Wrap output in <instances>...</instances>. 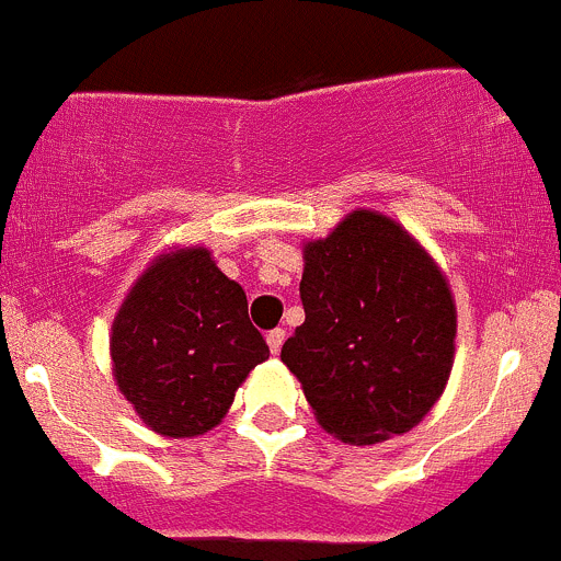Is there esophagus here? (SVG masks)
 Instances as JSON below:
<instances>
[{"label": "esophagus", "instance_id": "esophagus-1", "mask_svg": "<svg viewBox=\"0 0 561 561\" xmlns=\"http://www.w3.org/2000/svg\"><path fill=\"white\" fill-rule=\"evenodd\" d=\"M265 341H268L271 352H274V355H279V352H282V343H285V330H271Z\"/></svg>", "mask_w": 561, "mask_h": 561}]
</instances>
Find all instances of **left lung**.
<instances>
[{
    "mask_svg": "<svg viewBox=\"0 0 561 561\" xmlns=\"http://www.w3.org/2000/svg\"><path fill=\"white\" fill-rule=\"evenodd\" d=\"M305 324L282 346L318 425L341 442L408 433L442 397L456 301L433 256L380 211L355 209L305 243Z\"/></svg>",
    "mask_w": 561,
    "mask_h": 561,
    "instance_id": "1",
    "label": "left lung"
}]
</instances>
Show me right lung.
<instances>
[{
	"label": "right lung",
	"instance_id": "right-lung-1",
	"mask_svg": "<svg viewBox=\"0 0 561 561\" xmlns=\"http://www.w3.org/2000/svg\"><path fill=\"white\" fill-rule=\"evenodd\" d=\"M268 355L243 287L204 245L156 256L111 324L119 391L150 431L170 438L220 425L237 388Z\"/></svg>",
	"mask_w": 561,
	"mask_h": 561
}]
</instances>
